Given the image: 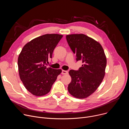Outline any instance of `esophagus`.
Returning a JSON list of instances; mask_svg holds the SVG:
<instances>
[{
  "label": "esophagus",
  "instance_id": "obj_1",
  "mask_svg": "<svg viewBox=\"0 0 129 129\" xmlns=\"http://www.w3.org/2000/svg\"><path fill=\"white\" fill-rule=\"evenodd\" d=\"M61 73L62 75H67L68 73V71H66V70H62Z\"/></svg>",
  "mask_w": 129,
  "mask_h": 129
}]
</instances>
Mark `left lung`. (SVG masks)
<instances>
[{"label":"left lung","mask_w":129,"mask_h":129,"mask_svg":"<svg viewBox=\"0 0 129 129\" xmlns=\"http://www.w3.org/2000/svg\"><path fill=\"white\" fill-rule=\"evenodd\" d=\"M67 43L76 54L77 61L83 64L78 70L69 72L71 81L68 90L73 96L84 99L92 94L102 83L105 74L106 57L101 45L84 34L67 35Z\"/></svg>","instance_id":"obj_1"}]
</instances>
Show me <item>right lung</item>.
Wrapping results in <instances>:
<instances>
[{
	"label": "right lung",
	"instance_id": "right-lung-1",
	"mask_svg": "<svg viewBox=\"0 0 129 129\" xmlns=\"http://www.w3.org/2000/svg\"><path fill=\"white\" fill-rule=\"evenodd\" d=\"M63 36L46 34L36 38L23 47L18 59L20 78L25 88L34 95L42 96L50 91L62 72L47 67L53 51Z\"/></svg>",
	"mask_w": 129,
	"mask_h": 129
}]
</instances>
